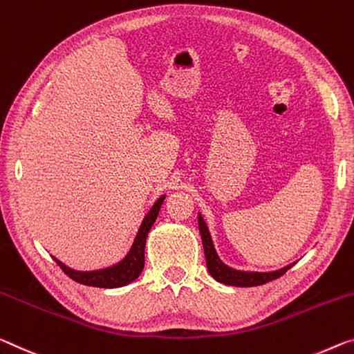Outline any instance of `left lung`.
Instances as JSON below:
<instances>
[{
  "label": "left lung",
  "mask_w": 354,
  "mask_h": 354,
  "mask_svg": "<svg viewBox=\"0 0 354 354\" xmlns=\"http://www.w3.org/2000/svg\"><path fill=\"white\" fill-rule=\"evenodd\" d=\"M198 228H200L201 241H203L207 271H209L211 276L221 283L232 285V287H258V285L271 282V280L283 276V274L295 265V263H290L287 266L276 269V271H269V272L241 271V269H234L232 266L225 265V263L221 260V257L217 255L214 243H212V238L209 233V228H207L201 212H198Z\"/></svg>",
  "instance_id": "left-lung-1"
}]
</instances>
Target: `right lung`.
Returning <instances> with one entry per match:
<instances>
[{
  "label": "right lung",
  "instance_id": "obj_1",
  "mask_svg": "<svg viewBox=\"0 0 354 354\" xmlns=\"http://www.w3.org/2000/svg\"><path fill=\"white\" fill-rule=\"evenodd\" d=\"M165 195L157 198L151 209L145 214L142 225H140L138 232L133 238V243L129 249L127 254L121 258L115 265L106 266L102 269H93V271H77L66 266L63 261L53 257V260L58 263V266L69 276L72 280L78 283L88 285V287H97V288H120L129 285L133 280H137L140 274H142L145 268V244H147V238L151 227L154 225L157 216H159L160 206L164 203Z\"/></svg>",
  "mask_w": 354,
  "mask_h": 354
}]
</instances>
